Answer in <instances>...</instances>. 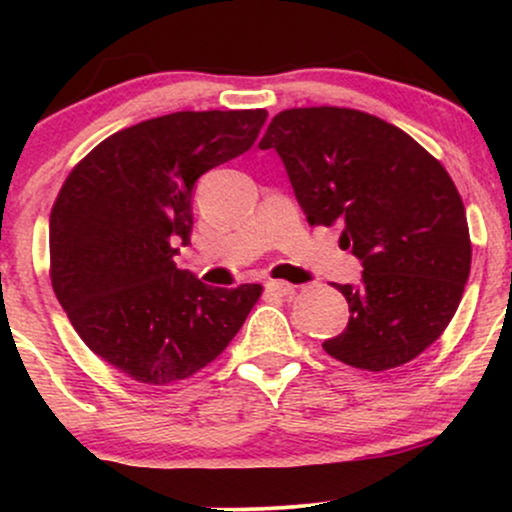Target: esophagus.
Wrapping results in <instances>:
<instances>
[{
	"mask_svg": "<svg viewBox=\"0 0 512 512\" xmlns=\"http://www.w3.org/2000/svg\"><path fill=\"white\" fill-rule=\"evenodd\" d=\"M267 289L276 293V296H291L296 286L289 284V281H267Z\"/></svg>",
	"mask_w": 512,
	"mask_h": 512,
	"instance_id": "1",
	"label": "esophagus"
}]
</instances>
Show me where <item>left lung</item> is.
Listing matches in <instances>:
<instances>
[{
    "mask_svg": "<svg viewBox=\"0 0 512 512\" xmlns=\"http://www.w3.org/2000/svg\"><path fill=\"white\" fill-rule=\"evenodd\" d=\"M274 149L310 226L342 223L339 243L361 262L337 284L349 325L322 349L363 370L411 361L443 334L472 264L455 182L407 132L349 108H293L269 122Z\"/></svg>",
    "mask_w": 512,
    "mask_h": 512,
    "instance_id": "1",
    "label": "left lung"
}]
</instances>
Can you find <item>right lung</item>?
I'll list each match as a JSON object with an SVG mask.
<instances>
[{
    "label": "right lung",
    "mask_w": 512,
    "mask_h": 512,
    "mask_svg": "<svg viewBox=\"0 0 512 512\" xmlns=\"http://www.w3.org/2000/svg\"><path fill=\"white\" fill-rule=\"evenodd\" d=\"M267 110L170 113L122 129L69 173L50 214L52 289L84 344L139 383L214 361L260 284L207 286L173 257L190 245L195 182L255 144Z\"/></svg>",
    "instance_id": "obj_1"
}]
</instances>
